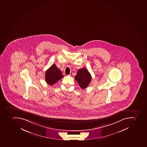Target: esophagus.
<instances>
[{"label": "esophagus", "instance_id": "1", "mask_svg": "<svg viewBox=\"0 0 147 147\" xmlns=\"http://www.w3.org/2000/svg\"><path fill=\"white\" fill-rule=\"evenodd\" d=\"M72 75H73V72H71V73L69 74V75L72 76Z\"/></svg>", "mask_w": 147, "mask_h": 147}]
</instances>
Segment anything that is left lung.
Returning a JSON list of instances; mask_svg holds the SVG:
<instances>
[{
	"label": "left lung",
	"mask_w": 147,
	"mask_h": 147,
	"mask_svg": "<svg viewBox=\"0 0 147 147\" xmlns=\"http://www.w3.org/2000/svg\"><path fill=\"white\" fill-rule=\"evenodd\" d=\"M75 79L82 89H85L89 85L92 80V76L88 69L85 68L78 69Z\"/></svg>",
	"instance_id": "8db88e82"
}]
</instances>
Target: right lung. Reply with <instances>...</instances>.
Masks as SVG:
<instances>
[{
  "mask_svg": "<svg viewBox=\"0 0 147 147\" xmlns=\"http://www.w3.org/2000/svg\"><path fill=\"white\" fill-rule=\"evenodd\" d=\"M62 72L57 68V66L53 64L45 73V80L47 84L53 85L58 81L63 78Z\"/></svg>",
  "mask_w": 147,
  "mask_h": 147,
  "instance_id": "obj_1",
  "label": "right lung"
}]
</instances>
